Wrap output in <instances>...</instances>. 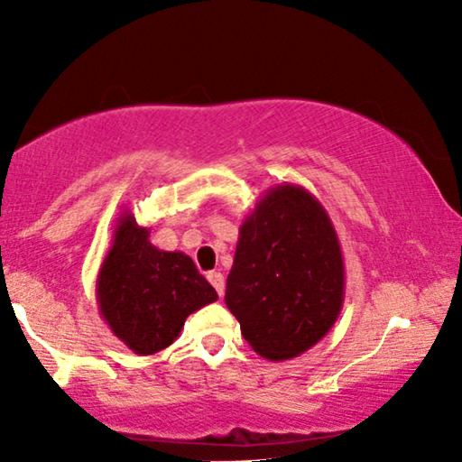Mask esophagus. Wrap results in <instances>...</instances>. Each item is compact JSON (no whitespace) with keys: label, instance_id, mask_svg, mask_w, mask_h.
Here are the masks:
<instances>
[{"label":"esophagus","instance_id":"1","mask_svg":"<svg viewBox=\"0 0 462 462\" xmlns=\"http://www.w3.org/2000/svg\"><path fill=\"white\" fill-rule=\"evenodd\" d=\"M208 282L212 283L218 296L225 294V275L220 273V271H210V273H208Z\"/></svg>","mask_w":462,"mask_h":462}]
</instances>
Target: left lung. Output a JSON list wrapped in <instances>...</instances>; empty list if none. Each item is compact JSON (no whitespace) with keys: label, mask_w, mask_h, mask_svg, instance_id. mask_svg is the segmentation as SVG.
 <instances>
[{"label":"left lung","mask_w":462,"mask_h":462,"mask_svg":"<svg viewBox=\"0 0 462 462\" xmlns=\"http://www.w3.org/2000/svg\"><path fill=\"white\" fill-rule=\"evenodd\" d=\"M345 263L324 206L305 187H271L239 226L225 302L242 337L271 362L299 357L330 332Z\"/></svg>","instance_id":"obj_1"}]
</instances>
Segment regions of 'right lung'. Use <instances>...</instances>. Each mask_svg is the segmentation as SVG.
<instances>
[{
    "label": "right lung",
    "instance_id": "add662e5",
    "mask_svg": "<svg viewBox=\"0 0 462 462\" xmlns=\"http://www.w3.org/2000/svg\"><path fill=\"white\" fill-rule=\"evenodd\" d=\"M218 299L191 256L163 252L149 229L124 212L97 277V302L111 332L136 356H153L179 338L189 315Z\"/></svg>",
    "mask_w": 462,
    "mask_h": 462
}]
</instances>
